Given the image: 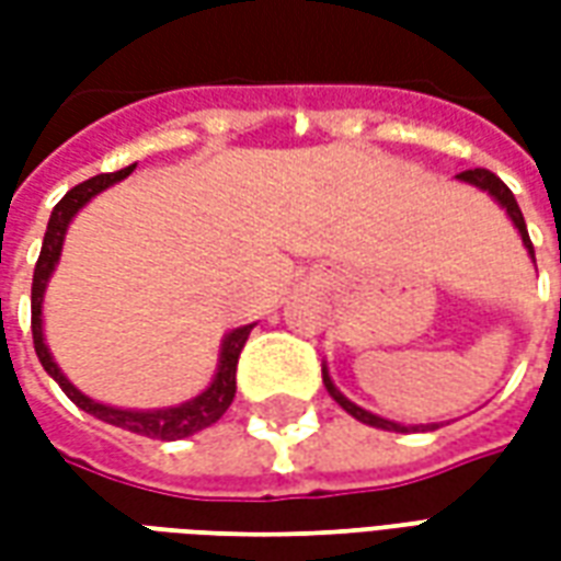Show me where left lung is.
I'll use <instances>...</instances> for the list:
<instances>
[{
  "instance_id": "left-lung-1",
  "label": "left lung",
  "mask_w": 561,
  "mask_h": 561,
  "mask_svg": "<svg viewBox=\"0 0 561 561\" xmlns=\"http://www.w3.org/2000/svg\"><path fill=\"white\" fill-rule=\"evenodd\" d=\"M457 180H462V183H471L478 185V188H483L486 195H493L502 207H505V213L511 216V221L517 225L519 237H523V245L529 249L531 261H535V249H531V240H529V231H526V219H523V213H519L517 207V197H514V192L507 188L499 176H495L493 171H486V168H474V171H462L457 173ZM324 373V388H328V393L333 397V400L340 402L345 412L352 414V417H357L360 423H369V426H376V430H388V433H417V430H435V426H402V423H393V421H385V417H378V414L366 412V409H360V405H354L348 397H342L340 390H336V385L330 381L328 376V366L321 369Z\"/></svg>"
}]
</instances>
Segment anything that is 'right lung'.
Segmentation results:
<instances>
[{"label": "right lung", "instance_id": "obj_1", "mask_svg": "<svg viewBox=\"0 0 561 561\" xmlns=\"http://www.w3.org/2000/svg\"><path fill=\"white\" fill-rule=\"evenodd\" d=\"M135 171V164H128L123 171L116 173H99L87 183L75 185L59 204L50 213V221H47V233H44L42 255H38V264H35V276H32V342H35V354L38 360L47 369V376L54 378L59 388L66 390V397L78 409H83L92 417H99L104 423H114L119 430H128V433L147 435V438H161V442H176V438H188V435L207 430L213 423L219 421L221 414L228 412V405L233 402V393H237V360H240V352H243L245 340L255 324H245V328L231 330L225 340H221L219 352V366H216V376L209 381V388L204 393H197L195 400L180 402V405H171V409H152V412H131V409H114V405H102V402L90 400L87 393H80L66 376L62 369L56 366L54 354L44 342L42 330V304H44V288H47V279L54 273L56 261L62 255V240H66V231L71 219L78 216V209L83 204H90L92 197L104 192L107 185L126 180L128 173Z\"/></svg>", "mask_w": 561, "mask_h": 561}]
</instances>
